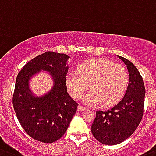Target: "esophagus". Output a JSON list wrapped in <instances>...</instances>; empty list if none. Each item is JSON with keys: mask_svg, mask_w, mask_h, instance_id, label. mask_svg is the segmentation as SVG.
<instances>
[{"mask_svg": "<svg viewBox=\"0 0 156 156\" xmlns=\"http://www.w3.org/2000/svg\"><path fill=\"white\" fill-rule=\"evenodd\" d=\"M78 111H85V110H86L87 108H86V107L82 106V105H78Z\"/></svg>", "mask_w": 156, "mask_h": 156, "instance_id": "esophagus-1", "label": "esophagus"}]
</instances>
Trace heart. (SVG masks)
I'll use <instances>...</instances> for the list:
<instances>
[{"instance_id": "1", "label": "heart", "mask_w": 156, "mask_h": 156, "mask_svg": "<svg viewBox=\"0 0 156 156\" xmlns=\"http://www.w3.org/2000/svg\"><path fill=\"white\" fill-rule=\"evenodd\" d=\"M129 74L126 68L104 58H91L78 66L77 72H68L66 84L70 95L80 98L89 88L91 90L83 97L90 105L99 104L105 107L114 105L126 92Z\"/></svg>"}]
</instances>
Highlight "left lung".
Here are the masks:
<instances>
[{
  "label": "left lung",
  "mask_w": 156,
  "mask_h": 156,
  "mask_svg": "<svg viewBox=\"0 0 156 156\" xmlns=\"http://www.w3.org/2000/svg\"><path fill=\"white\" fill-rule=\"evenodd\" d=\"M129 72V82L125 97L108 110H98L91 126L92 134L103 144L116 145L133 134L144 114L145 87L143 78L133 63L119 56Z\"/></svg>",
  "instance_id": "8db88e82"
}]
</instances>
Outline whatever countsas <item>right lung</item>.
Instances as JSON below:
<instances>
[{
	"mask_svg": "<svg viewBox=\"0 0 156 156\" xmlns=\"http://www.w3.org/2000/svg\"><path fill=\"white\" fill-rule=\"evenodd\" d=\"M69 58L65 54L45 52L26 63L18 73L12 105L20 125L34 140L55 142L65 134L75 114L78 103L69 95L66 84ZM41 69L51 73L54 86L43 97H35L28 82Z\"/></svg>",
	"mask_w": 156,
	"mask_h": 156,
	"instance_id": "1",
	"label": "right lung"
}]
</instances>
